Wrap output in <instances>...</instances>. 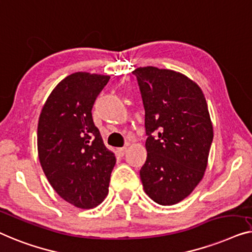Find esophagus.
<instances>
[{
  "instance_id": "obj_1",
  "label": "esophagus",
  "mask_w": 252,
  "mask_h": 252,
  "mask_svg": "<svg viewBox=\"0 0 252 252\" xmlns=\"http://www.w3.org/2000/svg\"><path fill=\"white\" fill-rule=\"evenodd\" d=\"M126 147H120V148H118V153L121 155V157H123V155L126 154Z\"/></svg>"
}]
</instances>
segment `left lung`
I'll return each instance as SVG.
<instances>
[{"label":"left lung","instance_id":"left-lung-1","mask_svg":"<svg viewBox=\"0 0 252 252\" xmlns=\"http://www.w3.org/2000/svg\"><path fill=\"white\" fill-rule=\"evenodd\" d=\"M145 108L147 158L140 169L145 193L172 205L203 178L214 139L204 94L175 70L153 66L133 70Z\"/></svg>","mask_w":252,"mask_h":252}]
</instances>
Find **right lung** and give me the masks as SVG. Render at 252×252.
Returning a JSON list of instances; mask_svg holds the SVG:
<instances>
[{"instance_id": "1", "label": "right lung", "mask_w": 252, "mask_h": 252, "mask_svg": "<svg viewBox=\"0 0 252 252\" xmlns=\"http://www.w3.org/2000/svg\"><path fill=\"white\" fill-rule=\"evenodd\" d=\"M108 81L107 75L70 74L51 92L38 119L42 169L58 195L81 209L94 208L104 201L116 162L91 114Z\"/></svg>"}]
</instances>
